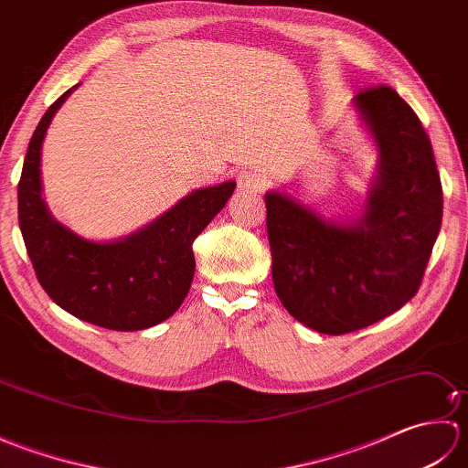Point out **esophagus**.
<instances>
[{"mask_svg": "<svg viewBox=\"0 0 468 468\" xmlns=\"http://www.w3.org/2000/svg\"><path fill=\"white\" fill-rule=\"evenodd\" d=\"M237 188L243 195H260L265 188V176L260 171H241L237 175Z\"/></svg>", "mask_w": 468, "mask_h": 468, "instance_id": "esophagus-1", "label": "esophagus"}]
</instances>
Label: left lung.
Listing matches in <instances>:
<instances>
[{"instance_id":"left-lung-1","label":"left lung","mask_w":468,"mask_h":468,"mask_svg":"<svg viewBox=\"0 0 468 468\" xmlns=\"http://www.w3.org/2000/svg\"><path fill=\"white\" fill-rule=\"evenodd\" d=\"M354 104L380 148L360 221L332 223L290 197L265 195L277 297L297 322L330 335L412 300L442 221L439 168L419 116L384 84L357 92Z\"/></svg>"}]
</instances>
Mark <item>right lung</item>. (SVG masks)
I'll list each match as a JSON object with an SVG mask.
<instances>
[{"label": "right lung", "mask_w": 468, "mask_h": 468, "mask_svg": "<svg viewBox=\"0 0 468 468\" xmlns=\"http://www.w3.org/2000/svg\"><path fill=\"white\" fill-rule=\"evenodd\" d=\"M74 88L48 108L29 141L17 183L19 229L39 285L62 310L106 330H144L181 307L195 275L193 241L225 207L235 183L198 188L126 239H82L48 213L39 183L44 134Z\"/></svg>", "instance_id": "obj_1"}]
</instances>
